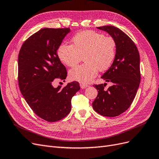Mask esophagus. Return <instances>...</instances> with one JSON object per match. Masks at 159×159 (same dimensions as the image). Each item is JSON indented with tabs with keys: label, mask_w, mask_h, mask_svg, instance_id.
Wrapping results in <instances>:
<instances>
[{
	"label": "esophagus",
	"mask_w": 159,
	"mask_h": 159,
	"mask_svg": "<svg viewBox=\"0 0 159 159\" xmlns=\"http://www.w3.org/2000/svg\"><path fill=\"white\" fill-rule=\"evenodd\" d=\"M88 86H89L88 85L85 84H82V83L80 84V87H81V89H85V88H86V87H87Z\"/></svg>",
	"instance_id": "esophagus-1"
}]
</instances>
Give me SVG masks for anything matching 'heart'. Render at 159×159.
I'll return each instance as SVG.
<instances>
[{
  "mask_svg": "<svg viewBox=\"0 0 159 159\" xmlns=\"http://www.w3.org/2000/svg\"><path fill=\"white\" fill-rule=\"evenodd\" d=\"M72 45L62 44L57 54L61 61L73 67L84 58L85 64L70 70L71 80L87 84L93 80L98 71H105L112 65L116 55V42L112 37L95 31H83L72 39Z\"/></svg>",
  "mask_w": 159,
  "mask_h": 159,
  "instance_id": "b5f03b06",
  "label": "heart"
}]
</instances>
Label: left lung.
Listing matches in <instances>:
<instances>
[{
    "instance_id": "obj_1",
    "label": "left lung",
    "mask_w": 159,
    "mask_h": 159,
    "mask_svg": "<svg viewBox=\"0 0 159 159\" xmlns=\"http://www.w3.org/2000/svg\"><path fill=\"white\" fill-rule=\"evenodd\" d=\"M116 42V55L112 65L101 78L112 85L104 90L107 84L95 85L98 95L93 102L94 111L104 116L115 117L125 112L132 105L139 88L140 58L134 41L118 27H98ZM94 86V85H93Z\"/></svg>"
}]
</instances>
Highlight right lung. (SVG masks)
<instances>
[{"mask_svg":"<svg viewBox=\"0 0 159 159\" xmlns=\"http://www.w3.org/2000/svg\"><path fill=\"white\" fill-rule=\"evenodd\" d=\"M69 28H43L30 37L21 46L18 55V84L25 101L38 116L47 122H57L71 111V100L80 89L78 81L64 88L52 84L57 79L64 81L66 67L57 50Z\"/></svg>","mask_w":159,"mask_h":159,"instance_id":"1","label":"right lung"}]
</instances>
